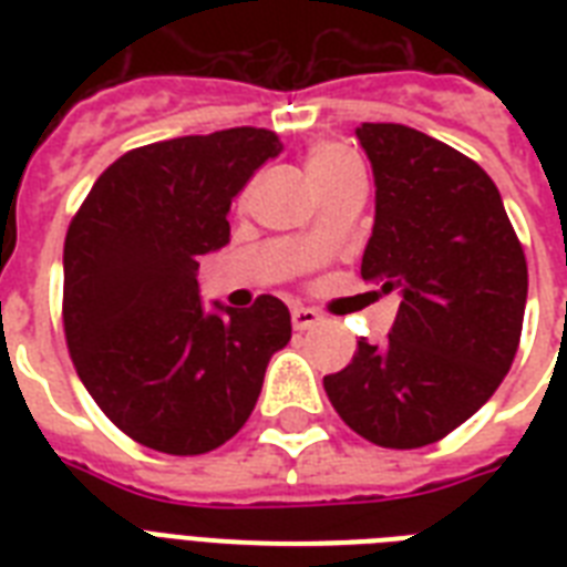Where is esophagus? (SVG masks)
<instances>
[{
  "mask_svg": "<svg viewBox=\"0 0 567 567\" xmlns=\"http://www.w3.org/2000/svg\"><path fill=\"white\" fill-rule=\"evenodd\" d=\"M291 323H293V329H297V332H306V329L318 327V323H320V311L306 309V306H293Z\"/></svg>",
  "mask_w": 567,
  "mask_h": 567,
  "instance_id": "esophagus-1",
  "label": "esophagus"
}]
</instances>
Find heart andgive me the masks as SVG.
I'll return each mask as SVG.
<instances>
[{"instance_id": "heart-1", "label": "heart", "mask_w": 567, "mask_h": 567, "mask_svg": "<svg viewBox=\"0 0 567 567\" xmlns=\"http://www.w3.org/2000/svg\"><path fill=\"white\" fill-rule=\"evenodd\" d=\"M306 171H309L311 182L323 190V196L329 190H336L350 176L362 173L353 155L347 153L344 146L332 144V141H320V144L309 146V153H306ZM309 238H315V231H311Z\"/></svg>"}]
</instances>
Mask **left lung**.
<instances>
[{"label": "left lung", "mask_w": 567, "mask_h": 567, "mask_svg": "<svg viewBox=\"0 0 567 567\" xmlns=\"http://www.w3.org/2000/svg\"><path fill=\"white\" fill-rule=\"evenodd\" d=\"M377 182L362 279L400 291L382 344L323 377L341 421L379 447L435 444L497 391L518 353L527 258L492 176L400 123L355 128Z\"/></svg>", "instance_id": "1"}]
</instances>
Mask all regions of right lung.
Instances as JSON below:
<instances>
[{"mask_svg":"<svg viewBox=\"0 0 567 567\" xmlns=\"http://www.w3.org/2000/svg\"><path fill=\"white\" fill-rule=\"evenodd\" d=\"M279 153V135L252 126L137 146L66 229L70 359L105 417L144 447L199 456L226 444L291 341L282 300L205 315L196 285V258L229 244L231 199Z\"/></svg>","mask_w":567,"mask_h":567,"instance_id":"1","label":"right lung"}]
</instances>
